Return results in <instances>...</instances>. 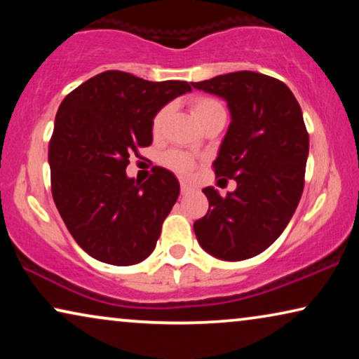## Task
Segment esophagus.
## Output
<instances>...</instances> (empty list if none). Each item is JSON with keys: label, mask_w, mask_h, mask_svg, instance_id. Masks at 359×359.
<instances>
[{"label": "esophagus", "mask_w": 359, "mask_h": 359, "mask_svg": "<svg viewBox=\"0 0 359 359\" xmlns=\"http://www.w3.org/2000/svg\"><path fill=\"white\" fill-rule=\"evenodd\" d=\"M180 186H181V194H188V193H191V191H193V186H191L188 181H184V180H181Z\"/></svg>", "instance_id": "obj_1"}]
</instances>
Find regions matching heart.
Segmentation results:
<instances>
[{
	"label": "heart",
	"mask_w": 359,
	"mask_h": 359,
	"mask_svg": "<svg viewBox=\"0 0 359 359\" xmlns=\"http://www.w3.org/2000/svg\"><path fill=\"white\" fill-rule=\"evenodd\" d=\"M191 111H193V116L196 117V121H198L199 124H204L209 117H212L214 114H217V112L224 111V106L220 104L217 100H214V97L196 96L191 100ZM168 112H170V107L163 106L154 116V121H151V130H154V134H158V132L163 129V124L166 117H168ZM161 161H163L168 168L178 171V173H191L196 166V161L193 156L178 150L166 151V154H163V156H161Z\"/></svg>",
	"instance_id": "heart-1"
}]
</instances>
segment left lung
I'll use <instances>...</instances> for the list:
<instances>
[{
  "instance_id": "obj_1",
  "label": "left lung",
  "mask_w": 359,
  "mask_h": 359,
  "mask_svg": "<svg viewBox=\"0 0 359 359\" xmlns=\"http://www.w3.org/2000/svg\"><path fill=\"white\" fill-rule=\"evenodd\" d=\"M227 101L232 122L212 168L237 181L220 196L204 188L209 210L194 222L205 252L227 262L257 257L291 220L304 191L309 134L292 91L276 78L233 72L191 83Z\"/></svg>"
}]
</instances>
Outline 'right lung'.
I'll return each instance as SVG.
<instances>
[{
    "label": "right lung",
    "instance_id": "1",
    "mask_svg": "<svg viewBox=\"0 0 359 359\" xmlns=\"http://www.w3.org/2000/svg\"><path fill=\"white\" fill-rule=\"evenodd\" d=\"M188 81H147L107 70L75 88L57 111L48 142L52 196L75 242L102 263L129 266L154 252L180 194L171 171L127 178L129 156L151 145V121Z\"/></svg>",
    "mask_w": 359,
    "mask_h": 359
}]
</instances>
